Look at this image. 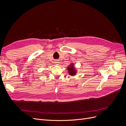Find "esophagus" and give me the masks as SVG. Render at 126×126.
I'll list each match as a JSON object with an SVG mask.
<instances>
[{
	"label": "esophagus",
	"mask_w": 126,
	"mask_h": 126,
	"mask_svg": "<svg viewBox=\"0 0 126 126\" xmlns=\"http://www.w3.org/2000/svg\"><path fill=\"white\" fill-rule=\"evenodd\" d=\"M55 63H59V62H58V60H56V61H55Z\"/></svg>",
	"instance_id": "1"
}]
</instances>
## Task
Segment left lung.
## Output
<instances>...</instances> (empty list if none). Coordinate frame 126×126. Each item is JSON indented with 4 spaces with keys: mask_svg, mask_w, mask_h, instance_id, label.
<instances>
[{
    "mask_svg": "<svg viewBox=\"0 0 126 126\" xmlns=\"http://www.w3.org/2000/svg\"><path fill=\"white\" fill-rule=\"evenodd\" d=\"M68 72L69 74L71 75V76H74L76 74V71L75 69V67L73 66V64H71L70 65L69 67H68Z\"/></svg>",
    "mask_w": 126,
    "mask_h": 126,
    "instance_id": "left-lung-1",
    "label": "left lung"
}]
</instances>
